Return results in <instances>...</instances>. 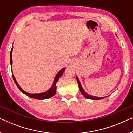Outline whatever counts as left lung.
Returning <instances> with one entry per match:
<instances>
[{"instance_id":"left-lung-1","label":"left lung","mask_w":133,"mask_h":133,"mask_svg":"<svg viewBox=\"0 0 133 133\" xmlns=\"http://www.w3.org/2000/svg\"><path fill=\"white\" fill-rule=\"evenodd\" d=\"M76 79H77V83H78V85H79V89H80V91H81V93L83 94V96H84L85 97H86L87 99H91V100H101V99H104L106 97H96V96H91L90 94H88V93H87L86 92H85L84 90H83V88H82V85L81 84V82H80L79 80V78L77 77V76H76Z\"/></svg>"}]
</instances>
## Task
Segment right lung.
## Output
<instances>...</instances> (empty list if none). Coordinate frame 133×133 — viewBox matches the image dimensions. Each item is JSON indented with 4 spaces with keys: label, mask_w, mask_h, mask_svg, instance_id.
Here are the masks:
<instances>
[{
    "label": "right lung",
    "mask_w": 133,
    "mask_h": 133,
    "mask_svg": "<svg viewBox=\"0 0 133 133\" xmlns=\"http://www.w3.org/2000/svg\"><path fill=\"white\" fill-rule=\"evenodd\" d=\"M12 47L11 48V50L10 52V63H11V66L12 67ZM65 68H63L62 69V70L58 72V73L56 74L55 78H54L53 83H52V86L51 88L49 89V90L47 91L46 92H42V93H37V94H31V93H28V92H25L24 90H22V88H21V87L19 86V85L18 84L17 81L14 77V74H12V78H13V80L15 82L16 85H17V87H18V88L19 89L20 91L22 92H23V94H25V95L29 96V97L33 98V99H39V100H43V99H49V98L52 97V96L55 95L56 92V83H57V81H59V78L61 77V76L62 75V74L63 73V72L65 71Z\"/></svg>",
    "instance_id": "obj_1"
}]
</instances>
